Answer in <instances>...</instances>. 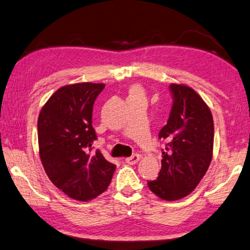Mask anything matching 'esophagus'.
<instances>
[{
	"instance_id": "1",
	"label": "esophagus",
	"mask_w": 250,
	"mask_h": 250,
	"mask_svg": "<svg viewBox=\"0 0 250 250\" xmlns=\"http://www.w3.org/2000/svg\"><path fill=\"white\" fill-rule=\"evenodd\" d=\"M140 158H141V156L139 155V154H133L132 156L125 158V162L128 163V164H130V165H134V164H137V163L140 161Z\"/></svg>"
}]
</instances>
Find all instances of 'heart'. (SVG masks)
I'll return each instance as SVG.
<instances>
[{
  "instance_id": "obj_1",
  "label": "heart",
  "mask_w": 250,
  "mask_h": 250,
  "mask_svg": "<svg viewBox=\"0 0 250 250\" xmlns=\"http://www.w3.org/2000/svg\"><path fill=\"white\" fill-rule=\"evenodd\" d=\"M134 93H141V89L139 87H133L132 89H131L130 94H134Z\"/></svg>"
}]
</instances>
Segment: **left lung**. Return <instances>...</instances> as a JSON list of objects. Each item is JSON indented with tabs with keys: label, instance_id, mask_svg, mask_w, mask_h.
Instances as JSON below:
<instances>
[{
	"label": "left lung",
	"instance_id": "8db88e82",
	"mask_svg": "<svg viewBox=\"0 0 250 250\" xmlns=\"http://www.w3.org/2000/svg\"><path fill=\"white\" fill-rule=\"evenodd\" d=\"M172 106L158 138L162 168L147 186L158 198L175 201L191 193L210 166L214 140L211 110L197 92L183 84H170Z\"/></svg>",
	"mask_w": 250,
	"mask_h": 250
}]
</instances>
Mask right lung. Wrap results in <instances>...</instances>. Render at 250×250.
Segmentation results:
<instances>
[{"label": "right lung", "instance_id": "right-lung-1", "mask_svg": "<svg viewBox=\"0 0 250 250\" xmlns=\"http://www.w3.org/2000/svg\"><path fill=\"white\" fill-rule=\"evenodd\" d=\"M105 84L78 83L59 88L38 118L40 160L49 179L66 196L88 201L109 186L116 165L99 149L92 125L93 106Z\"/></svg>", "mask_w": 250, "mask_h": 250}]
</instances>
